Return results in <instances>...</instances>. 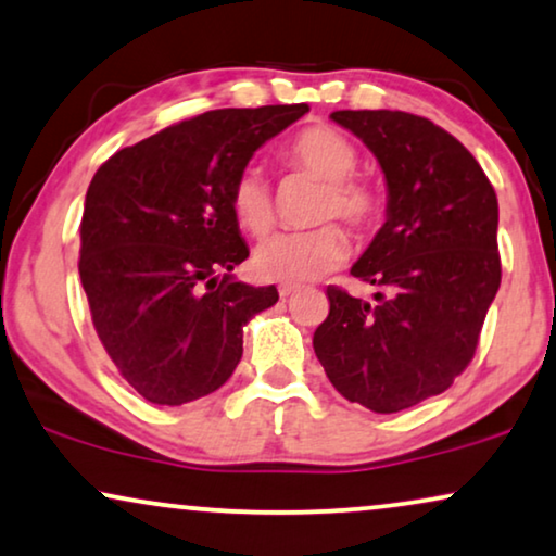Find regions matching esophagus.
I'll use <instances>...</instances> for the list:
<instances>
[{
    "label": "esophagus",
    "instance_id": "1",
    "mask_svg": "<svg viewBox=\"0 0 556 556\" xmlns=\"http://www.w3.org/2000/svg\"><path fill=\"white\" fill-rule=\"evenodd\" d=\"M294 292H298V287L294 285H279V298H290Z\"/></svg>",
    "mask_w": 556,
    "mask_h": 556
}]
</instances>
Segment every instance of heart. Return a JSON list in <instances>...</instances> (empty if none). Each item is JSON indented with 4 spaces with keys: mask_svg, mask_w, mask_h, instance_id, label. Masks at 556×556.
<instances>
[{
    "mask_svg": "<svg viewBox=\"0 0 556 556\" xmlns=\"http://www.w3.org/2000/svg\"><path fill=\"white\" fill-rule=\"evenodd\" d=\"M282 160L294 169H305L323 180L315 220L343 218L355 231H368L381 213V198L364 177L353 173L358 150L332 127H307L282 147ZM236 224L251 236H264L274 226V195L256 165L243 167L231 188ZM348 258V236L336 224L309 231L274 233L254 254L258 277L282 285H302L338 269Z\"/></svg>",
    "mask_w": 556,
    "mask_h": 556,
    "instance_id": "heart-1",
    "label": "heart"
}]
</instances>
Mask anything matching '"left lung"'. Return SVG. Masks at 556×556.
<instances>
[{
  "mask_svg": "<svg viewBox=\"0 0 556 556\" xmlns=\"http://www.w3.org/2000/svg\"><path fill=\"white\" fill-rule=\"evenodd\" d=\"M387 180V224L351 266L374 302L328 287L313 345L348 402L394 414L438 396L476 355L501 287L498 201L478 160L425 116L332 111Z\"/></svg>",
  "mask_w": 556,
  "mask_h": 556,
  "instance_id": "left-lung-1",
  "label": "left lung"
}]
</instances>
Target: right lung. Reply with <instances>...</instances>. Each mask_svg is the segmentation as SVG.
Wrapping results in <instances>:
<instances>
[{"label": "right lung", "mask_w": 556, "mask_h": 556, "mask_svg": "<svg viewBox=\"0 0 556 556\" xmlns=\"http://www.w3.org/2000/svg\"><path fill=\"white\" fill-rule=\"evenodd\" d=\"M307 103L216 109L124 147L96 169L80 220V285L118 374L147 402L180 406L231 379L243 325L277 287L233 277L249 256L236 175Z\"/></svg>", "instance_id": "add662e5"}]
</instances>
